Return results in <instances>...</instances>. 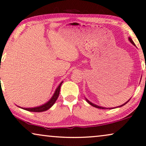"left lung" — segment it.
<instances>
[{
    "label": "left lung",
    "mask_w": 146,
    "mask_h": 146,
    "mask_svg": "<svg viewBox=\"0 0 146 146\" xmlns=\"http://www.w3.org/2000/svg\"><path fill=\"white\" fill-rule=\"evenodd\" d=\"M129 41H130V42H131V44H133V45H135V43H134V42H133V40H132V39H131V38H130V37H129ZM85 100H86V101H87V103H88V104H90V105H91V106H92L93 107H95V108H99V109H104V110H106V109H113V108H120V107H122V106H124V105H125L126 104H127V103L128 102H129V101L130 100V99H129V100H128V101H127V102H126L125 103V104H123V105H121V106H119V107H117V108H104V107H101V106H98V105H96V104H93V103H91V102H89V101L88 100H87V98H85Z\"/></svg>",
    "instance_id": "left-lung-1"
}]
</instances>
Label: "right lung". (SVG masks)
Listing matches in <instances>:
<instances>
[{
    "mask_svg": "<svg viewBox=\"0 0 146 146\" xmlns=\"http://www.w3.org/2000/svg\"><path fill=\"white\" fill-rule=\"evenodd\" d=\"M63 81L60 83V84L59 85V86L57 87L56 90L55 91V93H54L53 96H52V98L50 99L47 102L44 104L43 105H41L40 106H37V107H35V108H21V107H19V108L23 109V110L29 111H31V112H42L44 111L48 110V109H50L52 106H53L54 104H55L56 101H57L58 97H59V92H60V89H61V84L63 83Z\"/></svg>",
    "mask_w": 146,
    "mask_h": 146,
    "instance_id": "obj_1",
    "label": "right lung"
}]
</instances>
